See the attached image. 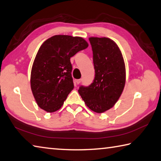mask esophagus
Listing matches in <instances>:
<instances>
[{
  "label": "esophagus",
  "mask_w": 161,
  "mask_h": 161,
  "mask_svg": "<svg viewBox=\"0 0 161 161\" xmlns=\"http://www.w3.org/2000/svg\"><path fill=\"white\" fill-rule=\"evenodd\" d=\"M81 80H75V82H76L77 84H79L81 82Z\"/></svg>",
  "instance_id": "obj_1"
}]
</instances>
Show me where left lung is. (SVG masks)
Returning a JSON list of instances; mask_svg holds the SVG:
<instances>
[{"mask_svg":"<svg viewBox=\"0 0 161 161\" xmlns=\"http://www.w3.org/2000/svg\"><path fill=\"white\" fill-rule=\"evenodd\" d=\"M95 78L78 92L86 105L96 113L111 109L118 101L125 84V66L116 43L108 37H91Z\"/></svg>","mask_w":161,"mask_h":161,"instance_id":"8db88e82","label":"left lung"}]
</instances>
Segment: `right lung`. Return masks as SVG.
<instances>
[{
  "instance_id": "add662e5",
  "label": "right lung",
  "mask_w": 161,
  "mask_h": 161,
  "mask_svg": "<svg viewBox=\"0 0 161 161\" xmlns=\"http://www.w3.org/2000/svg\"><path fill=\"white\" fill-rule=\"evenodd\" d=\"M89 44L81 37L56 35L40 46L31 73L35 100L47 112L57 111L73 89L70 58Z\"/></svg>"
}]
</instances>
